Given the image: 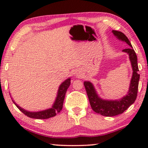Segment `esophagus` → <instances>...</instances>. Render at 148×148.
I'll return each instance as SVG.
<instances>
[{"mask_svg":"<svg viewBox=\"0 0 148 148\" xmlns=\"http://www.w3.org/2000/svg\"><path fill=\"white\" fill-rule=\"evenodd\" d=\"M75 74L77 76H80L81 75V72L77 70V71H75Z\"/></svg>","mask_w":148,"mask_h":148,"instance_id":"obj_1","label":"esophagus"}]
</instances>
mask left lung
<instances>
[{
    "instance_id": "obj_1",
    "label": "left lung",
    "mask_w": 148,
    "mask_h": 148,
    "mask_svg": "<svg viewBox=\"0 0 148 148\" xmlns=\"http://www.w3.org/2000/svg\"><path fill=\"white\" fill-rule=\"evenodd\" d=\"M112 32L117 38L122 41H125L131 47L123 50V52L129 54L133 71L128 94L119 100H104L98 96L94 86L90 82H85L84 83L89 101H90L91 107L93 110L98 114L106 116H114L122 114L131 104L134 103L137 98L139 80L137 55L135 50H133L130 41L123 32L116 31V30H113Z\"/></svg>"
}]
</instances>
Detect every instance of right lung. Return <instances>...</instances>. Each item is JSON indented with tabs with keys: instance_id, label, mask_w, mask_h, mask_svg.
<instances>
[{
	"instance_id": "right-lung-1",
	"label": "right lung",
	"mask_w": 148,
	"mask_h": 148,
	"mask_svg": "<svg viewBox=\"0 0 148 148\" xmlns=\"http://www.w3.org/2000/svg\"><path fill=\"white\" fill-rule=\"evenodd\" d=\"M71 84V79H68L64 81L62 84L60 85L58 91V95L56 97V99L55 100V102L52 106V108L48 109V110H44V111H40V112H28L24 110V109L21 108V107H19L18 105H17L14 102V104H15V106L19 109L20 111H21L24 114H25L26 116L30 117V118L33 119H46L51 118L56 116V114H58V112H60V110L62 108V105H63V102L64 97H65V94L66 92V90L69 87Z\"/></svg>"
}]
</instances>
